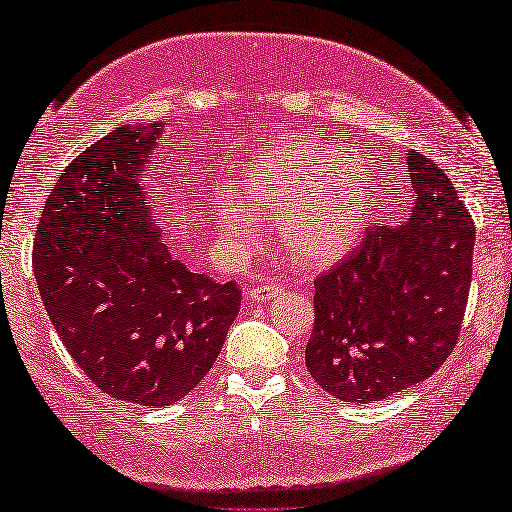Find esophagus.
Here are the masks:
<instances>
[{"label":"esophagus","mask_w":512,"mask_h":512,"mask_svg":"<svg viewBox=\"0 0 512 512\" xmlns=\"http://www.w3.org/2000/svg\"><path fill=\"white\" fill-rule=\"evenodd\" d=\"M280 291V282H264V285L248 289V298L255 300V303H266V300H271L275 294H280Z\"/></svg>","instance_id":"esophagus-1"}]
</instances>
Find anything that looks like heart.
I'll return each mask as SVG.
<instances>
[{
  "instance_id": "b5f03b06",
  "label": "heart",
  "mask_w": 512,
  "mask_h": 512,
  "mask_svg": "<svg viewBox=\"0 0 512 512\" xmlns=\"http://www.w3.org/2000/svg\"><path fill=\"white\" fill-rule=\"evenodd\" d=\"M351 157L294 143L273 150L250 166L241 196L255 212H278V234L287 253L303 266H323L342 257L362 234L369 200L348 180ZM216 230L234 246L253 241V221L223 209Z\"/></svg>"
}]
</instances>
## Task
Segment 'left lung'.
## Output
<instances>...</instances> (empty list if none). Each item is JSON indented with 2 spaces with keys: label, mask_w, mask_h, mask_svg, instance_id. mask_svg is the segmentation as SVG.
I'll return each instance as SVG.
<instances>
[{
  "label": "left lung",
  "mask_w": 512,
  "mask_h": 512,
  "mask_svg": "<svg viewBox=\"0 0 512 512\" xmlns=\"http://www.w3.org/2000/svg\"><path fill=\"white\" fill-rule=\"evenodd\" d=\"M387 168L396 207L314 280L307 371L351 403L431 378L458 344L472 285L476 225L456 186L415 150Z\"/></svg>",
  "instance_id": "8db88e82"
}]
</instances>
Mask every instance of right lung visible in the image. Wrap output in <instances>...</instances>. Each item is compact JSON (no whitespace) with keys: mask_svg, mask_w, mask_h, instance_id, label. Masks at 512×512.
Returning <instances> with one entry per match:
<instances>
[{"mask_svg":"<svg viewBox=\"0 0 512 512\" xmlns=\"http://www.w3.org/2000/svg\"><path fill=\"white\" fill-rule=\"evenodd\" d=\"M161 132L116 127L72 159L34 239L40 298L72 360L113 399L154 408L207 376L241 305L237 282L189 271L161 241L164 196L143 180Z\"/></svg>","mask_w":512,"mask_h":512,"instance_id":"add662e5","label":"right lung"}]
</instances>
